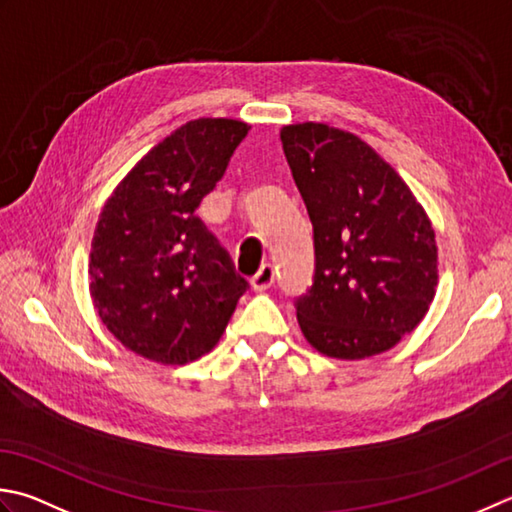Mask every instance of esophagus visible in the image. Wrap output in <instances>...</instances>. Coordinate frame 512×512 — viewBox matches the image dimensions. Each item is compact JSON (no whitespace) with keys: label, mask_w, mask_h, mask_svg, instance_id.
Instances as JSON below:
<instances>
[{"label":"esophagus","mask_w":512,"mask_h":512,"mask_svg":"<svg viewBox=\"0 0 512 512\" xmlns=\"http://www.w3.org/2000/svg\"><path fill=\"white\" fill-rule=\"evenodd\" d=\"M273 284H275V268L270 264H264L257 270L253 282H250V288H253V293H264V290H268Z\"/></svg>","instance_id":"obj_1"}]
</instances>
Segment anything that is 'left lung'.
<instances>
[{
    "label": "left lung",
    "instance_id": "obj_1",
    "mask_svg": "<svg viewBox=\"0 0 512 512\" xmlns=\"http://www.w3.org/2000/svg\"><path fill=\"white\" fill-rule=\"evenodd\" d=\"M315 233V282L297 299L306 342L333 359L382 355L413 333L437 293L424 206L364 139L328 124L279 130Z\"/></svg>",
    "mask_w": 512,
    "mask_h": 512
}]
</instances>
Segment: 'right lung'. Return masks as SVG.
<instances>
[{
	"label": "right lung",
	"instance_id": "add662e5",
	"mask_svg": "<svg viewBox=\"0 0 512 512\" xmlns=\"http://www.w3.org/2000/svg\"><path fill=\"white\" fill-rule=\"evenodd\" d=\"M250 126L199 117L153 146L106 199L90 244L88 290L124 348L184 366L222 339L246 284L195 215Z\"/></svg>",
	"mask_w": 512,
	"mask_h": 512
}]
</instances>
